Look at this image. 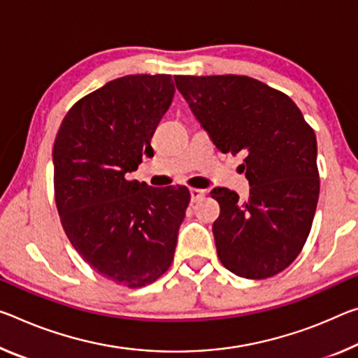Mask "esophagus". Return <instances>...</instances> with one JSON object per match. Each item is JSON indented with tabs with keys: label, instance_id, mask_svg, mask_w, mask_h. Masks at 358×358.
Segmentation results:
<instances>
[{
	"label": "esophagus",
	"instance_id": "1",
	"mask_svg": "<svg viewBox=\"0 0 358 358\" xmlns=\"http://www.w3.org/2000/svg\"><path fill=\"white\" fill-rule=\"evenodd\" d=\"M189 192H191V201H192V202L201 201L202 197L206 196V191H203V189H199V188H191V189H189Z\"/></svg>",
	"mask_w": 358,
	"mask_h": 358
}]
</instances>
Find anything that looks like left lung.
Masks as SVG:
<instances>
[{
  "label": "left lung",
  "mask_w": 358,
  "mask_h": 358,
  "mask_svg": "<svg viewBox=\"0 0 358 358\" xmlns=\"http://www.w3.org/2000/svg\"><path fill=\"white\" fill-rule=\"evenodd\" d=\"M173 79L215 146L245 157V202L228 188L210 192L220 203L213 236L221 264L253 280L279 274L303 250L319 201L314 129L288 95L258 79Z\"/></svg>",
  "instance_id": "obj_1"
}]
</instances>
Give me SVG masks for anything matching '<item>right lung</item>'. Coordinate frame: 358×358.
I'll return each mask as SVG.
<instances>
[{"mask_svg": "<svg viewBox=\"0 0 358 358\" xmlns=\"http://www.w3.org/2000/svg\"><path fill=\"white\" fill-rule=\"evenodd\" d=\"M175 94L170 75H129L78 100L54 141V196L75 250L127 288L156 282L173 261L191 201L186 186L152 188L127 173L155 156L151 137Z\"/></svg>", "mask_w": 358, "mask_h": 358, "instance_id": "right-lung-1", "label": "right lung"}]
</instances>
